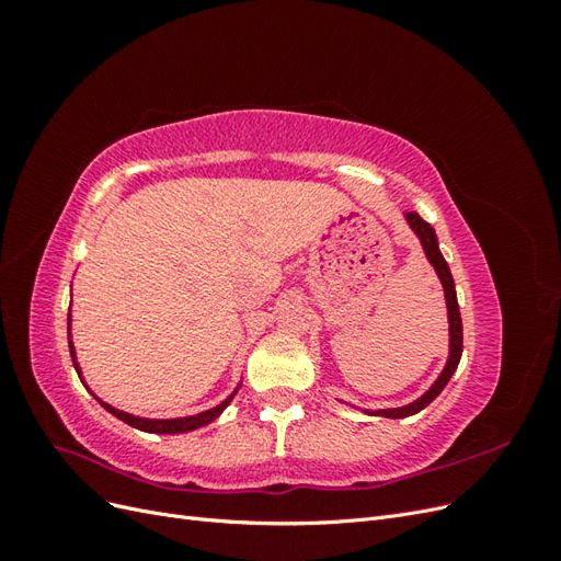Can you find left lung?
<instances>
[{
    "label": "left lung",
    "mask_w": 561,
    "mask_h": 561,
    "mask_svg": "<svg viewBox=\"0 0 561 561\" xmlns=\"http://www.w3.org/2000/svg\"><path fill=\"white\" fill-rule=\"evenodd\" d=\"M404 222L410 225V229L416 233V239L423 248V254H426V260L435 268L439 283H443L445 301H447V320H449V355H447V363H445L443 371H439L437 379L431 383V388L423 396H419L416 400H412L410 404L390 407V410H365V414L386 416V419H404V416H412V414L421 412L423 407H428L439 393H443V388L451 379V375L458 367V360H461V353H463V325H461V313H458L456 287H454L449 264L445 262L443 252H439L435 229L428 222H423L416 213H404Z\"/></svg>",
    "instance_id": "obj_1"
}]
</instances>
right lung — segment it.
<instances>
[{
  "mask_svg": "<svg viewBox=\"0 0 561 561\" xmlns=\"http://www.w3.org/2000/svg\"><path fill=\"white\" fill-rule=\"evenodd\" d=\"M67 342H70V355H72V363H75V369H77V375H79V379L83 381V377H81V367H79V360H77V351H75V344H72V311L67 313ZM83 386H87V381H83ZM239 388H241V381H239V386L233 388V393H229L222 402L219 404H215V407H210V410H206V412H198V414H192V416H178V419H147V416H135V414H128V412H122V410H116V407H112V404H107L105 400H100L93 390V398L105 407V410L110 412V414H114L116 419H122L124 423H128V426H133V428H138V431H145V433H159V435H175V433H190V431H196V428H203V426H208V423H213L219 414H222L227 407H229V402L233 400V396L239 393Z\"/></svg>",
  "mask_w": 561,
  "mask_h": 561,
  "instance_id": "1",
  "label": "right lung"
}]
</instances>
